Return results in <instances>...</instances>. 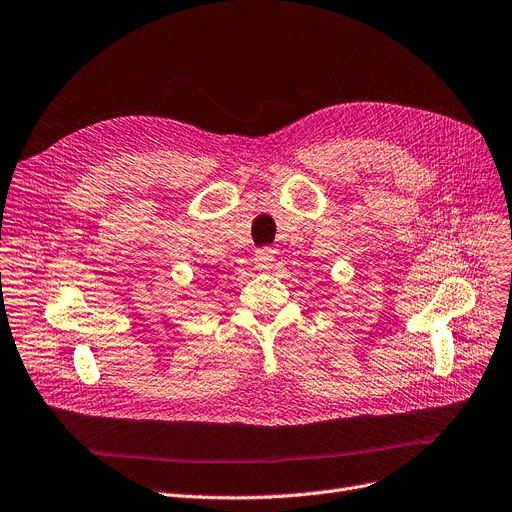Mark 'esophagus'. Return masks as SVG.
<instances>
[{"instance_id": "34e87169", "label": "esophagus", "mask_w": 512, "mask_h": 512, "mask_svg": "<svg viewBox=\"0 0 512 512\" xmlns=\"http://www.w3.org/2000/svg\"><path fill=\"white\" fill-rule=\"evenodd\" d=\"M254 264L258 271H271L275 267V250L273 248H260L254 254Z\"/></svg>"}]
</instances>
